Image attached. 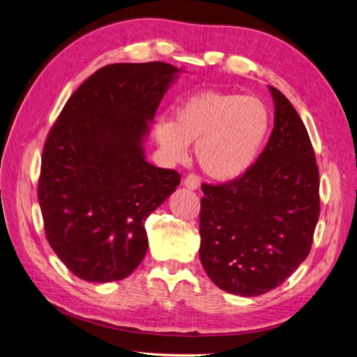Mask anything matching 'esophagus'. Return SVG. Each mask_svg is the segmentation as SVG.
I'll list each match as a JSON object with an SVG mask.
<instances>
[{"label":"esophagus","mask_w":357,"mask_h":357,"mask_svg":"<svg viewBox=\"0 0 357 357\" xmlns=\"http://www.w3.org/2000/svg\"><path fill=\"white\" fill-rule=\"evenodd\" d=\"M183 186L190 189V190H197L201 186V180L195 174H189V176H186L185 180H183Z\"/></svg>","instance_id":"1"}]
</instances>
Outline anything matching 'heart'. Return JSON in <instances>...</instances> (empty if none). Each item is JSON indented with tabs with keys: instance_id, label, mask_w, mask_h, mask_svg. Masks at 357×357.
Segmentation results:
<instances>
[{
	"instance_id": "obj_1",
	"label": "heart",
	"mask_w": 357,
	"mask_h": 357,
	"mask_svg": "<svg viewBox=\"0 0 357 357\" xmlns=\"http://www.w3.org/2000/svg\"><path fill=\"white\" fill-rule=\"evenodd\" d=\"M271 116L262 100L235 92L202 91L183 101L174 121L158 119L153 137L169 162L188 156L195 143L198 164L219 181L243 177L261 155Z\"/></svg>"
}]
</instances>
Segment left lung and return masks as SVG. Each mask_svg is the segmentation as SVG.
Instances as JSON below:
<instances>
[{
	"instance_id": "left-lung-1",
	"label": "left lung",
	"mask_w": 357,
	"mask_h": 357,
	"mask_svg": "<svg viewBox=\"0 0 357 357\" xmlns=\"http://www.w3.org/2000/svg\"><path fill=\"white\" fill-rule=\"evenodd\" d=\"M274 128L256 164L220 186L202 185L199 259L228 294L264 295L305 261L320 213L319 168L304 122L278 89Z\"/></svg>"
}]
</instances>
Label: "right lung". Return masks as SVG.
Masks as SVG:
<instances>
[{
	"mask_svg": "<svg viewBox=\"0 0 357 357\" xmlns=\"http://www.w3.org/2000/svg\"><path fill=\"white\" fill-rule=\"evenodd\" d=\"M181 68L113 63L63 107L43 149L38 202L47 241L84 282L126 278L147 252L146 219L180 185L144 153L155 113Z\"/></svg>",
	"mask_w": 357,
	"mask_h": 357,
	"instance_id": "obj_1",
	"label": "right lung"
}]
</instances>
